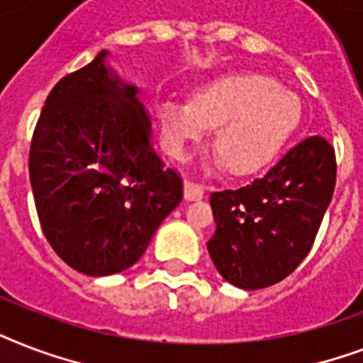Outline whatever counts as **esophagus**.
I'll list each match as a JSON object with an SVG mask.
<instances>
[{
  "label": "esophagus",
  "mask_w": 363,
  "mask_h": 363,
  "mask_svg": "<svg viewBox=\"0 0 363 363\" xmlns=\"http://www.w3.org/2000/svg\"><path fill=\"white\" fill-rule=\"evenodd\" d=\"M184 198L192 199V201H196V199H201L203 198V186H201V184H198L196 181H190V179H186V181H184Z\"/></svg>",
  "instance_id": "34e87169"
}]
</instances>
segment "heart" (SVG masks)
Wrapping results in <instances>:
<instances>
[{
	"instance_id": "obj_1",
	"label": "heart",
	"mask_w": 363,
	"mask_h": 363,
	"mask_svg": "<svg viewBox=\"0 0 363 363\" xmlns=\"http://www.w3.org/2000/svg\"><path fill=\"white\" fill-rule=\"evenodd\" d=\"M165 147L182 156L190 143L215 128L216 148L241 175L271 164L298 130V96L259 73L226 75L199 88L192 104L165 99L158 107Z\"/></svg>"
}]
</instances>
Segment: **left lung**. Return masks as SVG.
<instances>
[{
  "label": "left lung",
  "mask_w": 363,
  "mask_h": 363,
  "mask_svg": "<svg viewBox=\"0 0 363 363\" xmlns=\"http://www.w3.org/2000/svg\"><path fill=\"white\" fill-rule=\"evenodd\" d=\"M335 150L320 135L290 148L264 177L211 194V259L228 282L258 290L286 279L315 242L332 201Z\"/></svg>",
  "instance_id": "8db88e82"
}]
</instances>
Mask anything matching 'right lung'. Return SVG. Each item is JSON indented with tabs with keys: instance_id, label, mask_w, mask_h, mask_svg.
Listing matches in <instances>:
<instances>
[{
	"instance_id": "1",
	"label": "right lung",
	"mask_w": 363,
	"mask_h": 363,
	"mask_svg": "<svg viewBox=\"0 0 363 363\" xmlns=\"http://www.w3.org/2000/svg\"><path fill=\"white\" fill-rule=\"evenodd\" d=\"M105 56L56 82L30 147L43 233L65 264L90 277L135 264L182 199L181 173L150 145L137 88L111 73Z\"/></svg>"
}]
</instances>
